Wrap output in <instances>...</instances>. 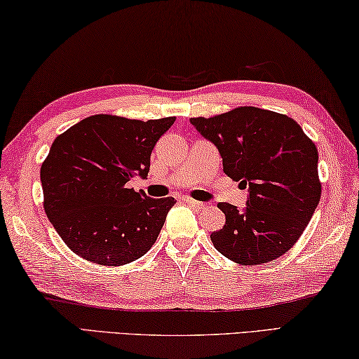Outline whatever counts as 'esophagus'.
I'll return each instance as SVG.
<instances>
[{
  "label": "esophagus",
  "mask_w": 359,
  "mask_h": 359,
  "mask_svg": "<svg viewBox=\"0 0 359 359\" xmlns=\"http://www.w3.org/2000/svg\"><path fill=\"white\" fill-rule=\"evenodd\" d=\"M184 202H186L187 205H191V206H194V208H198V210H202V208H205V203H202V202H197V200H194V198H189V197H184Z\"/></svg>",
  "instance_id": "1"
}]
</instances>
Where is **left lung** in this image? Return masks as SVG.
<instances>
[{
  "label": "left lung",
  "instance_id": "obj_1",
  "mask_svg": "<svg viewBox=\"0 0 359 359\" xmlns=\"http://www.w3.org/2000/svg\"><path fill=\"white\" fill-rule=\"evenodd\" d=\"M191 124L215 143L224 173L249 189L246 208L217 205L225 225L211 233L215 248L240 265L279 259L303 235L322 196L316 143L294 119L257 107Z\"/></svg>",
  "mask_w": 359,
  "mask_h": 359
}]
</instances>
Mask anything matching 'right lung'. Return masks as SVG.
Listing matches in <instances>:
<instances>
[{
    "mask_svg": "<svg viewBox=\"0 0 359 359\" xmlns=\"http://www.w3.org/2000/svg\"><path fill=\"white\" fill-rule=\"evenodd\" d=\"M93 115L55 138L41 167L43 210L74 254L105 266L140 259L175 205L129 189L147 178L154 144L175 123Z\"/></svg>",
    "mask_w": 359,
    "mask_h": 359,
    "instance_id": "add662e5",
    "label": "right lung"
}]
</instances>
